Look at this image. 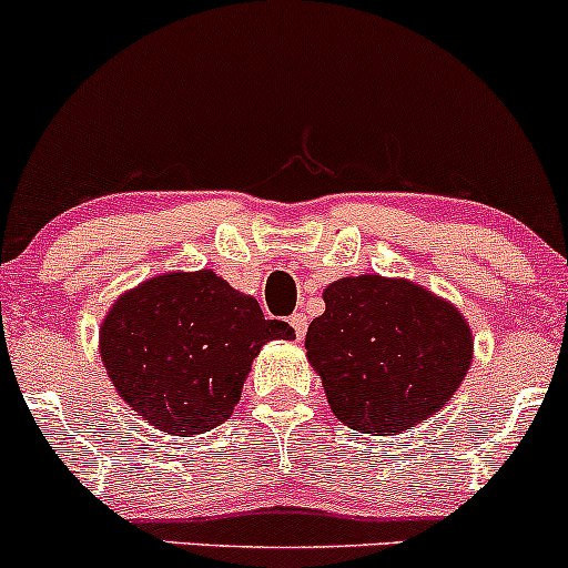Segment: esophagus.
Segmentation results:
<instances>
[{"label":"esophagus","mask_w":568,"mask_h":568,"mask_svg":"<svg viewBox=\"0 0 568 568\" xmlns=\"http://www.w3.org/2000/svg\"><path fill=\"white\" fill-rule=\"evenodd\" d=\"M288 323H291V326H294L296 339H302V336L307 334V315H304V313H294V315L288 317Z\"/></svg>","instance_id":"obj_1"}]
</instances>
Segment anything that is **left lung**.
I'll return each instance as SVG.
<instances>
[{
  "label": "left lung",
  "instance_id": "1",
  "mask_svg": "<svg viewBox=\"0 0 568 568\" xmlns=\"http://www.w3.org/2000/svg\"><path fill=\"white\" fill-rule=\"evenodd\" d=\"M307 358L328 407L358 434L394 436L439 413L469 372L471 328L445 298L402 277L358 274L323 291Z\"/></svg>",
  "mask_w": 568,
  "mask_h": 568
}]
</instances>
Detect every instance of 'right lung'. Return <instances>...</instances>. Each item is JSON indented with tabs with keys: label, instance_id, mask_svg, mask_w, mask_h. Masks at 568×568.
Masks as SVG:
<instances>
[{
	"label": "right lung",
	"instance_id": "right-lung-1",
	"mask_svg": "<svg viewBox=\"0 0 568 568\" xmlns=\"http://www.w3.org/2000/svg\"><path fill=\"white\" fill-rule=\"evenodd\" d=\"M294 336L213 270L170 272L112 304L99 353L134 413L159 432L185 436L229 420L261 347Z\"/></svg>",
	"mask_w": 568,
	"mask_h": 568
}]
</instances>
